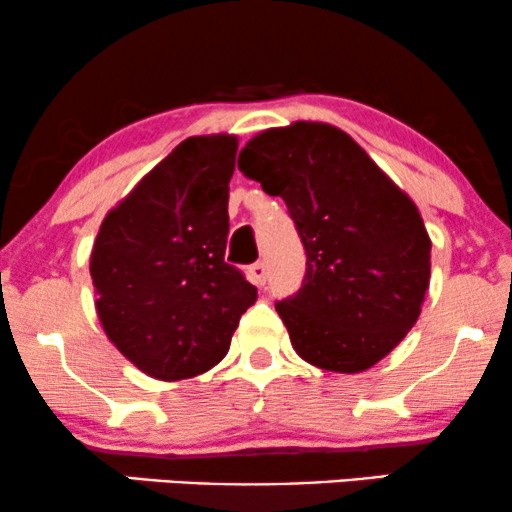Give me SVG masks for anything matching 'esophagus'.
Listing matches in <instances>:
<instances>
[{
  "instance_id": "34e87169",
  "label": "esophagus",
  "mask_w": 512,
  "mask_h": 512,
  "mask_svg": "<svg viewBox=\"0 0 512 512\" xmlns=\"http://www.w3.org/2000/svg\"><path fill=\"white\" fill-rule=\"evenodd\" d=\"M249 273H251V282H254L256 287H263L268 282V266L263 261L254 263V266L249 268Z\"/></svg>"
}]
</instances>
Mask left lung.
I'll list each match as a JSON object with an SVG mask.
<instances>
[{
  "label": "left lung",
  "mask_w": 512,
  "mask_h": 512,
  "mask_svg": "<svg viewBox=\"0 0 512 512\" xmlns=\"http://www.w3.org/2000/svg\"><path fill=\"white\" fill-rule=\"evenodd\" d=\"M239 170L282 197L306 249L301 289L275 308L294 351L363 372L399 346L430 287L418 206L344 130L299 121L246 142Z\"/></svg>",
  "instance_id": "left-lung-1"
}]
</instances>
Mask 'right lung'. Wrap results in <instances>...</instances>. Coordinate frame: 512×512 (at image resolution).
Listing matches in <instances>:
<instances>
[{"instance_id": "obj_1", "label": "right lung", "mask_w": 512, "mask_h": 512, "mask_svg": "<svg viewBox=\"0 0 512 512\" xmlns=\"http://www.w3.org/2000/svg\"><path fill=\"white\" fill-rule=\"evenodd\" d=\"M237 137L180 142L106 213L90 256L97 315L132 365L163 382L225 358L256 287L225 263Z\"/></svg>"}]
</instances>
